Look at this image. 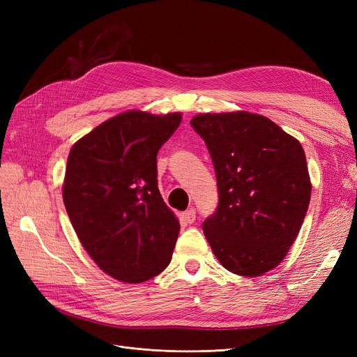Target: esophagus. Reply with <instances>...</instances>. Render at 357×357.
<instances>
[{"label": "esophagus", "mask_w": 357, "mask_h": 357, "mask_svg": "<svg viewBox=\"0 0 357 357\" xmlns=\"http://www.w3.org/2000/svg\"><path fill=\"white\" fill-rule=\"evenodd\" d=\"M183 215H185V219H186L188 223H193V222H195V219H197V213H195V210H193V208L185 211V214H183Z\"/></svg>", "instance_id": "esophagus-1"}]
</instances>
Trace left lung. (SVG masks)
I'll return each mask as SVG.
<instances>
[{
  "label": "left lung",
  "mask_w": 357,
  "mask_h": 357,
  "mask_svg": "<svg viewBox=\"0 0 357 357\" xmlns=\"http://www.w3.org/2000/svg\"><path fill=\"white\" fill-rule=\"evenodd\" d=\"M190 125L208 147L219 207L202 229L228 271L259 277L282 264L311 198L304 149L268 117L201 113Z\"/></svg>",
  "instance_id": "obj_1"
}]
</instances>
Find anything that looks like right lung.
Listing matches in <instances>:
<instances>
[{"mask_svg":"<svg viewBox=\"0 0 357 357\" xmlns=\"http://www.w3.org/2000/svg\"><path fill=\"white\" fill-rule=\"evenodd\" d=\"M181 113H119L70 150L62 198L92 261L123 283H143L171 262L180 223L158 189L156 155Z\"/></svg>","mask_w":357,"mask_h":357,"instance_id":"right-lung-1","label":"right lung"}]
</instances>
